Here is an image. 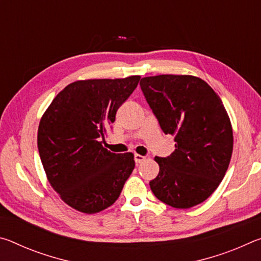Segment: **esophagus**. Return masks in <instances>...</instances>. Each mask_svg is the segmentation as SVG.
<instances>
[{"mask_svg":"<svg viewBox=\"0 0 261 261\" xmlns=\"http://www.w3.org/2000/svg\"><path fill=\"white\" fill-rule=\"evenodd\" d=\"M145 159H146V158H145L144 155H140V154H135V161H136L137 165L145 161Z\"/></svg>","mask_w":261,"mask_h":261,"instance_id":"esophagus-1","label":"esophagus"}]
</instances>
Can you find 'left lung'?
<instances>
[{"label": "left lung", "mask_w": 261, "mask_h": 261, "mask_svg": "<svg viewBox=\"0 0 261 261\" xmlns=\"http://www.w3.org/2000/svg\"><path fill=\"white\" fill-rule=\"evenodd\" d=\"M140 88L175 151L155 156L160 171L149 182L159 200L175 208L205 201L223 179L232 153L230 120L220 96L193 76L141 78Z\"/></svg>", "instance_id": "left-lung-1"}]
</instances>
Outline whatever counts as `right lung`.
Wrapping results in <instances>:
<instances>
[{
  "label": "right lung",
  "mask_w": 261,
  "mask_h": 261,
  "mask_svg": "<svg viewBox=\"0 0 261 261\" xmlns=\"http://www.w3.org/2000/svg\"><path fill=\"white\" fill-rule=\"evenodd\" d=\"M139 79L74 82L43 114L38 129L43 169L51 187L72 208L93 214L112 206L134 170V154L109 152L100 139L105 140L117 109Z\"/></svg>",
  "instance_id": "1"
}]
</instances>
